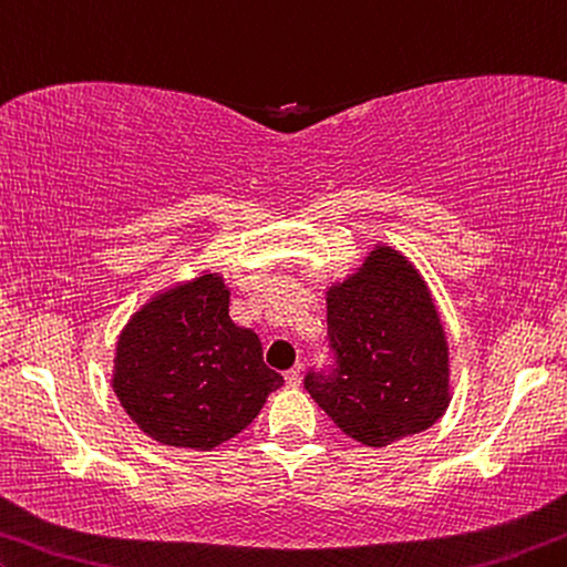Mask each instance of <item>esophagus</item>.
<instances>
[{"instance_id": "esophagus-1", "label": "esophagus", "mask_w": 567, "mask_h": 567, "mask_svg": "<svg viewBox=\"0 0 567 567\" xmlns=\"http://www.w3.org/2000/svg\"><path fill=\"white\" fill-rule=\"evenodd\" d=\"M284 378H286V385H291V388H299V385H301V378H303V372H301L299 364H296V368H291L289 372H286Z\"/></svg>"}]
</instances>
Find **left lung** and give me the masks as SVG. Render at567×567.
<instances>
[{
    "label": "left lung",
    "mask_w": 567,
    "mask_h": 567,
    "mask_svg": "<svg viewBox=\"0 0 567 567\" xmlns=\"http://www.w3.org/2000/svg\"><path fill=\"white\" fill-rule=\"evenodd\" d=\"M329 374L309 395L350 439L382 449L423 433L451 403L449 339L417 268L388 243L327 286Z\"/></svg>",
    "instance_id": "obj_1"
}]
</instances>
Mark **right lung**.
<instances>
[{
  "instance_id": "add662e5",
  "label": "right lung",
  "mask_w": 567,
  "mask_h": 567,
  "mask_svg": "<svg viewBox=\"0 0 567 567\" xmlns=\"http://www.w3.org/2000/svg\"><path fill=\"white\" fill-rule=\"evenodd\" d=\"M111 385L152 441L213 451L254 423L284 378L264 362L254 329L230 319L223 274L205 268L154 291L128 317Z\"/></svg>"
}]
</instances>
